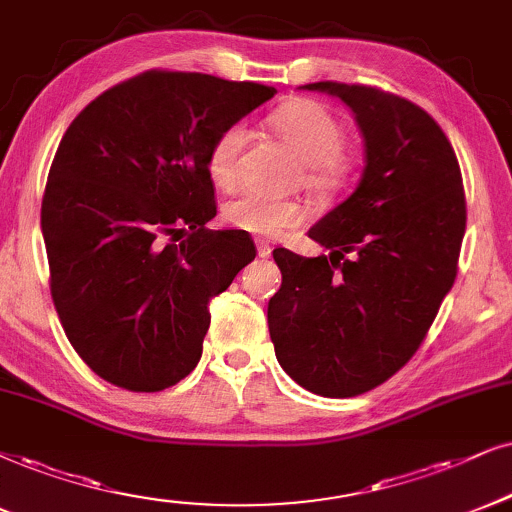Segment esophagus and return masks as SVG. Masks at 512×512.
<instances>
[{
	"label": "esophagus",
	"mask_w": 512,
	"mask_h": 512,
	"mask_svg": "<svg viewBox=\"0 0 512 512\" xmlns=\"http://www.w3.org/2000/svg\"><path fill=\"white\" fill-rule=\"evenodd\" d=\"M271 255V245L267 241H257V257H269Z\"/></svg>",
	"instance_id": "obj_1"
}]
</instances>
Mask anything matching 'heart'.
Listing matches in <instances>:
<instances>
[{
  "mask_svg": "<svg viewBox=\"0 0 512 512\" xmlns=\"http://www.w3.org/2000/svg\"><path fill=\"white\" fill-rule=\"evenodd\" d=\"M271 127L304 160V184L316 193H335L345 184L347 163L340 148L345 141L342 122L323 103L295 101L271 115ZM248 144L243 122L224 127L208 151V172L222 189L238 181V160ZM307 212L295 200H278L257 191H245L224 205V222L255 236H281L304 224Z\"/></svg>",
  "mask_w": 512,
  "mask_h": 512,
  "instance_id": "obj_1",
  "label": "heart"
}]
</instances>
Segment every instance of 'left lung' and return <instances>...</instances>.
I'll use <instances>...</instances> for the list:
<instances>
[{
    "label": "left lung",
    "instance_id": "1",
    "mask_svg": "<svg viewBox=\"0 0 512 512\" xmlns=\"http://www.w3.org/2000/svg\"><path fill=\"white\" fill-rule=\"evenodd\" d=\"M302 89L352 108L366 167L352 196L309 229L328 255L274 250L283 281L269 300V335L304 390L357 397L416 354L454 286L463 177L442 127L416 103L366 84Z\"/></svg>",
    "mask_w": 512,
    "mask_h": 512
}]
</instances>
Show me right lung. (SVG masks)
Returning <instances> with one entry per match:
<instances>
[{"mask_svg":"<svg viewBox=\"0 0 512 512\" xmlns=\"http://www.w3.org/2000/svg\"><path fill=\"white\" fill-rule=\"evenodd\" d=\"M276 94L255 82L148 70L103 92L63 134L42 198L58 319L84 364L160 392L203 354L208 304L257 250L212 231L208 151Z\"/></svg>","mask_w":512,"mask_h":512,"instance_id":"obj_1","label":"right lung"}]
</instances>
